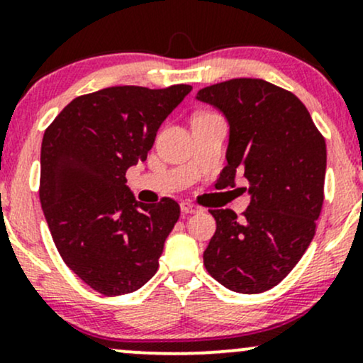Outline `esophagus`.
Masks as SVG:
<instances>
[{"instance_id": "34e87169", "label": "esophagus", "mask_w": 363, "mask_h": 363, "mask_svg": "<svg viewBox=\"0 0 363 363\" xmlns=\"http://www.w3.org/2000/svg\"><path fill=\"white\" fill-rule=\"evenodd\" d=\"M182 208V213L185 214H196V213H201L202 208L199 204H194V202H189V201H183L180 204Z\"/></svg>"}]
</instances>
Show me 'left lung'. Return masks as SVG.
<instances>
[{
  "label": "left lung",
  "mask_w": 363,
  "mask_h": 363,
  "mask_svg": "<svg viewBox=\"0 0 363 363\" xmlns=\"http://www.w3.org/2000/svg\"><path fill=\"white\" fill-rule=\"evenodd\" d=\"M228 119L225 186L249 183L251 202L237 218L211 209L216 232L204 267L230 291L259 294L282 282L310 245L323 204L325 140L294 93L239 77L197 91Z\"/></svg>",
  "instance_id": "left-lung-1"
}]
</instances>
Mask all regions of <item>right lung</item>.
Instances as JSON below:
<instances>
[{"mask_svg":"<svg viewBox=\"0 0 363 363\" xmlns=\"http://www.w3.org/2000/svg\"><path fill=\"white\" fill-rule=\"evenodd\" d=\"M190 89L105 88L74 99L46 128L43 213L64 263L100 294L133 292L157 272L180 206L167 197L136 202L126 169L145 161L159 126Z\"/></svg>","mask_w":363,"mask_h":363,"instance_id":"1","label":"right lung"}]
</instances>
